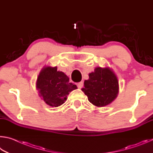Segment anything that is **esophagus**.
<instances>
[{"instance_id":"1","label":"esophagus","mask_w":153,"mask_h":153,"mask_svg":"<svg viewBox=\"0 0 153 153\" xmlns=\"http://www.w3.org/2000/svg\"><path fill=\"white\" fill-rule=\"evenodd\" d=\"M76 85H77V87H78V88H79V89H81V88L83 87V82H79Z\"/></svg>"}]
</instances>
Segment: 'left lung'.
<instances>
[{
	"instance_id": "left-lung-1",
	"label": "left lung",
	"mask_w": 153,
	"mask_h": 153,
	"mask_svg": "<svg viewBox=\"0 0 153 153\" xmlns=\"http://www.w3.org/2000/svg\"><path fill=\"white\" fill-rule=\"evenodd\" d=\"M85 80L82 91L88 100L95 106L103 107L111 103L118 93V81L115 74L108 68L97 67Z\"/></svg>"
}]
</instances>
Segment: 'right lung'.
<instances>
[{
    "instance_id": "1",
    "label": "right lung",
    "mask_w": 153,
    "mask_h": 153,
    "mask_svg": "<svg viewBox=\"0 0 153 153\" xmlns=\"http://www.w3.org/2000/svg\"><path fill=\"white\" fill-rule=\"evenodd\" d=\"M37 89L45 103L56 108L62 105L69 93L77 87L69 82V78L64 72L58 71L56 67L48 66L40 72Z\"/></svg>"
}]
</instances>
